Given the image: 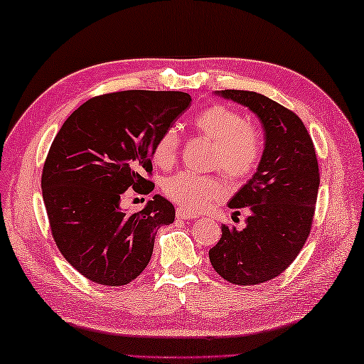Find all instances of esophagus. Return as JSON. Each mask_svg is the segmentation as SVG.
<instances>
[{
  "instance_id": "1",
  "label": "esophagus",
  "mask_w": 364,
  "mask_h": 364,
  "mask_svg": "<svg viewBox=\"0 0 364 364\" xmlns=\"http://www.w3.org/2000/svg\"><path fill=\"white\" fill-rule=\"evenodd\" d=\"M176 215H177V219H182V220H190V219L196 218L195 214H192V213L187 211V209H183V208H177Z\"/></svg>"
}]
</instances>
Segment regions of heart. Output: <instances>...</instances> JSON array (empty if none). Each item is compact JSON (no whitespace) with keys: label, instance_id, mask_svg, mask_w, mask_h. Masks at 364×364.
I'll return each instance as SVG.
<instances>
[{"label":"heart","instance_id":"1","mask_svg":"<svg viewBox=\"0 0 364 364\" xmlns=\"http://www.w3.org/2000/svg\"><path fill=\"white\" fill-rule=\"evenodd\" d=\"M193 129L213 142L211 164L232 178H246L257 168L262 155V140L257 129L245 123L241 114L225 105H211L192 119ZM181 137L174 127L166 129L153 149V161L171 168L177 161ZM164 193L190 213H200L227 195V183L219 176L177 172L168 177Z\"/></svg>","mask_w":364,"mask_h":364}]
</instances>
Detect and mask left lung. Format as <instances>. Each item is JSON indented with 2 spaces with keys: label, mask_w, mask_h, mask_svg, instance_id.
Instances as JSON below:
<instances>
[{
  "label": "left lung",
  "mask_w": 364,
  "mask_h": 364,
  "mask_svg": "<svg viewBox=\"0 0 364 364\" xmlns=\"http://www.w3.org/2000/svg\"><path fill=\"white\" fill-rule=\"evenodd\" d=\"M215 95L250 108L262 123L265 144L254 176L228 201L235 213H250L246 227L222 225L209 260L233 284L265 283L288 269L309 238L320 187L315 146L301 118L275 100L237 89Z\"/></svg>",
  "instance_id": "obj_1"
}]
</instances>
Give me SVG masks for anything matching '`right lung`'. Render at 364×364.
<instances>
[{"mask_svg":"<svg viewBox=\"0 0 364 364\" xmlns=\"http://www.w3.org/2000/svg\"><path fill=\"white\" fill-rule=\"evenodd\" d=\"M192 104L187 92L123 91L89 99L70 114L50 145L41 190L50 232L82 277L123 286L149 265L156 230L176 209L155 195L140 213L121 209L127 188L153 183V149Z\"/></svg>","mask_w":364,"mask_h":364,"instance_id":"obj_1","label":"right lung"}]
</instances>
